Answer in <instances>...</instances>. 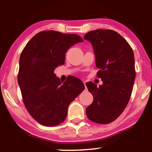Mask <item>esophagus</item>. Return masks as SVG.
<instances>
[{
    "mask_svg": "<svg viewBox=\"0 0 152 152\" xmlns=\"http://www.w3.org/2000/svg\"><path fill=\"white\" fill-rule=\"evenodd\" d=\"M84 86H85V88L86 89V84H85V81H84Z\"/></svg>",
    "mask_w": 152,
    "mask_h": 152,
    "instance_id": "esophagus-1",
    "label": "esophagus"
}]
</instances>
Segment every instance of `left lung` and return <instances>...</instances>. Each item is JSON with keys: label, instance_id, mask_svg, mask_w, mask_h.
Here are the masks:
<instances>
[{"label": "left lung", "instance_id": "8db88e82", "mask_svg": "<svg viewBox=\"0 0 152 152\" xmlns=\"http://www.w3.org/2000/svg\"><path fill=\"white\" fill-rule=\"evenodd\" d=\"M93 45L97 72L102 85L87 82L93 96L86 113L91 121L108 124L121 115L128 104L136 78L134 52L120 34L111 30L91 31L84 37Z\"/></svg>", "mask_w": 152, "mask_h": 152}]
</instances>
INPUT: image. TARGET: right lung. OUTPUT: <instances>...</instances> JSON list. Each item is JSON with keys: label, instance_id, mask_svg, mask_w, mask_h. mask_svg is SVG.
Instances as JSON below:
<instances>
[{"label": "right lung", "instance_id": "right-lung-1", "mask_svg": "<svg viewBox=\"0 0 152 152\" xmlns=\"http://www.w3.org/2000/svg\"><path fill=\"white\" fill-rule=\"evenodd\" d=\"M75 34L54 30L34 35L23 50L19 59L18 83L29 113L41 124L53 126L65 120L68 106L85 87L80 79L60 82L54 70L65 62V54L82 42Z\"/></svg>", "mask_w": 152, "mask_h": 152}]
</instances>
